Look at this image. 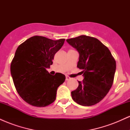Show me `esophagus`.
Listing matches in <instances>:
<instances>
[{"label":"esophagus","mask_w":130,"mask_h":130,"mask_svg":"<svg viewBox=\"0 0 130 130\" xmlns=\"http://www.w3.org/2000/svg\"><path fill=\"white\" fill-rule=\"evenodd\" d=\"M65 79H66V80H68L71 79V77H70L69 76H66V77H65Z\"/></svg>","instance_id":"obj_1"}]
</instances>
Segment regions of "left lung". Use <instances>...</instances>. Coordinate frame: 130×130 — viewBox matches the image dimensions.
Segmentation results:
<instances>
[{
    "mask_svg": "<svg viewBox=\"0 0 130 130\" xmlns=\"http://www.w3.org/2000/svg\"><path fill=\"white\" fill-rule=\"evenodd\" d=\"M78 52L77 67L84 79L71 92L73 100L84 106L98 103L105 97L113 84L116 63L111 52L96 38L86 35L67 39Z\"/></svg>",
    "mask_w": 130,
    "mask_h": 130,
    "instance_id": "1",
    "label": "left lung"
}]
</instances>
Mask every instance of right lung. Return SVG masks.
I'll return each instance as SVG.
<instances>
[{
  "label": "right lung",
  "instance_id": "add662e5",
  "mask_svg": "<svg viewBox=\"0 0 130 130\" xmlns=\"http://www.w3.org/2000/svg\"><path fill=\"white\" fill-rule=\"evenodd\" d=\"M64 41L34 36L16 50L10 67L11 76L18 93L30 105L44 107L56 100L57 90L65 76L59 73L51 75L46 69L53 64L55 54Z\"/></svg>",
  "mask_w": 130,
  "mask_h": 130
}]
</instances>
